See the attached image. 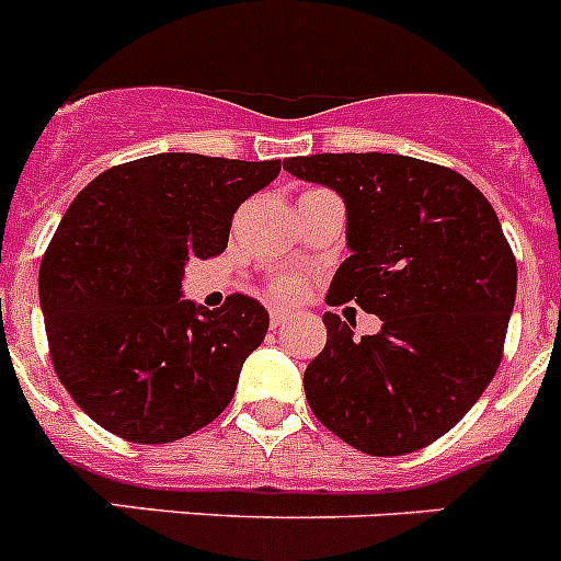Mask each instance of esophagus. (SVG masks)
<instances>
[{
  "label": "esophagus",
  "mask_w": 561,
  "mask_h": 561,
  "mask_svg": "<svg viewBox=\"0 0 561 561\" xmlns=\"http://www.w3.org/2000/svg\"><path fill=\"white\" fill-rule=\"evenodd\" d=\"M291 317L289 309H284V306H275V309H270V323L272 329H277V325H284L286 320Z\"/></svg>",
  "instance_id": "esophagus-1"
}]
</instances>
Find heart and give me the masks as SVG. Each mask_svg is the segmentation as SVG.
Listing matches in <instances>:
<instances>
[{
	"label": "heart",
	"instance_id": "heart-1",
	"mask_svg": "<svg viewBox=\"0 0 561 561\" xmlns=\"http://www.w3.org/2000/svg\"><path fill=\"white\" fill-rule=\"evenodd\" d=\"M272 291H275L277 297H297L300 291H304V277L280 275L275 284H272Z\"/></svg>",
	"mask_w": 561,
	"mask_h": 561
}]
</instances>
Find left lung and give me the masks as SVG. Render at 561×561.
<instances>
[{
	"instance_id": "left-lung-1",
	"label": "left lung",
	"mask_w": 561,
	"mask_h": 561,
	"mask_svg": "<svg viewBox=\"0 0 561 561\" xmlns=\"http://www.w3.org/2000/svg\"><path fill=\"white\" fill-rule=\"evenodd\" d=\"M345 205L331 306L356 300L381 329L354 340L325 311V348L304 374L320 424L359 453L404 455L458 424L503 354L517 261L483 193L401 153H314L284 162Z\"/></svg>"
}]
</instances>
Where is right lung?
Listing matches in <instances>:
<instances>
[{
  "label": "right lung",
  "instance_id": "right-lung-1",
  "mask_svg": "<svg viewBox=\"0 0 561 561\" xmlns=\"http://www.w3.org/2000/svg\"><path fill=\"white\" fill-rule=\"evenodd\" d=\"M280 162L153 153L108 168L64 213L38 270L49 356L78 408L134 444H168L230 404L270 314L247 295L185 300L191 257L227 250L232 213Z\"/></svg>",
  "mask_w": 561,
  "mask_h": 561
}]
</instances>
